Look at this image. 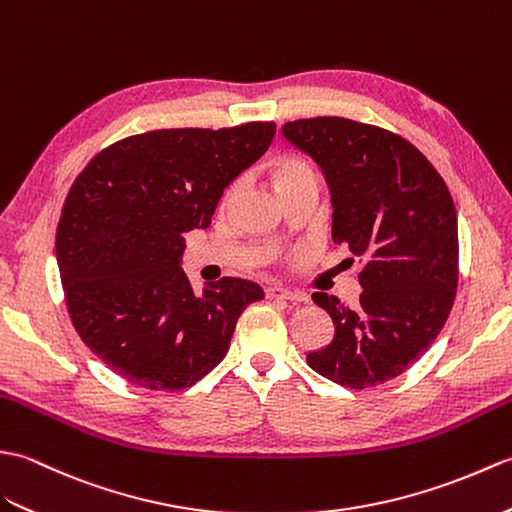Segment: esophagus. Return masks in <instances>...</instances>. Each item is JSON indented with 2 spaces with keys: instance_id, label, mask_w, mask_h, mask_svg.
<instances>
[{
  "instance_id": "1",
  "label": "esophagus",
  "mask_w": 512,
  "mask_h": 512,
  "mask_svg": "<svg viewBox=\"0 0 512 512\" xmlns=\"http://www.w3.org/2000/svg\"><path fill=\"white\" fill-rule=\"evenodd\" d=\"M265 293H267V298H271V300H289V302H304L306 300L302 293H295V291H289V289L278 287V285L267 287Z\"/></svg>"
}]
</instances>
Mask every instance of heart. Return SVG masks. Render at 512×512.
<instances>
[{
    "instance_id": "heart-1",
    "label": "heart",
    "mask_w": 512,
    "mask_h": 512,
    "mask_svg": "<svg viewBox=\"0 0 512 512\" xmlns=\"http://www.w3.org/2000/svg\"><path fill=\"white\" fill-rule=\"evenodd\" d=\"M271 177H274L276 188L282 190L295 184V181L315 179V173L309 164L298 160V157H282V160L271 166Z\"/></svg>"
}]
</instances>
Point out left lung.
Wrapping results in <instances>:
<instances>
[{
  "label": "left lung",
  "mask_w": 512,
  "mask_h": 512,
  "mask_svg": "<svg viewBox=\"0 0 512 512\" xmlns=\"http://www.w3.org/2000/svg\"><path fill=\"white\" fill-rule=\"evenodd\" d=\"M285 140L322 168L333 241L363 260L357 306L317 291L333 342L306 355L322 377L363 390L399 377L445 326L458 287V217L414 144L337 116L287 122Z\"/></svg>",
  "instance_id": "1"
}]
</instances>
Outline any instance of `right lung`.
<instances>
[{
    "instance_id": "1",
    "label": "right lung",
    "mask_w": 512,
    "mask_h": 512,
    "mask_svg": "<svg viewBox=\"0 0 512 512\" xmlns=\"http://www.w3.org/2000/svg\"><path fill=\"white\" fill-rule=\"evenodd\" d=\"M274 122L160 129L100 151L56 227V263L76 333L122 379L190 388L230 348L256 282L221 278L197 295L181 269L186 232L208 230L223 190L263 155Z\"/></svg>"
}]
</instances>
